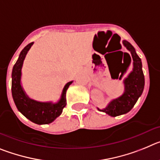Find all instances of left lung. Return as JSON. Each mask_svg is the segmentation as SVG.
Masks as SVG:
<instances>
[{
  "mask_svg": "<svg viewBox=\"0 0 160 160\" xmlns=\"http://www.w3.org/2000/svg\"><path fill=\"white\" fill-rule=\"evenodd\" d=\"M123 45L131 52L133 59L132 62H134L133 70L124 81L125 92L121 97L111 102V103L105 109H98L99 111L107 113V114L113 117L126 114L131 111L136 103L138 98L142 94L145 82L140 58L137 55L135 48L133 47L130 42L123 41Z\"/></svg>",
  "mask_w": 160,
  "mask_h": 160,
  "instance_id": "1",
  "label": "left lung"
}]
</instances>
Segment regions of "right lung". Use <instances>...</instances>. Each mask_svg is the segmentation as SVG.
Here are the masks:
<instances>
[{
  "instance_id": "add662e5",
  "label": "right lung",
  "mask_w": 160,
  "mask_h": 160,
  "mask_svg": "<svg viewBox=\"0 0 160 160\" xmlns=\"http://www.w3.org/2000/svg\"><path fill=\"white\" fill-rule=\"evenodd\" d=\"M33 42L28 44L22 50L17 62L13 66L12 72V95L18 111L28 119L37 124L50 123L58 117L66 105V94L68 87L72 83L69 82L64 87L62 98L56 104L51 102H40L32 100L25 95L21 86L22 67L25 55Z\"/></svg>"
}]
</instances>
